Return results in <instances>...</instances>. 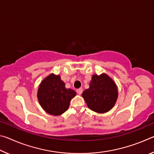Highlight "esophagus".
Returning <instances> with one entry per match:
<instances>
[{
    "instance_id": "34e87169",
    "label": "esophagus",
    "mask_w": 154,
    "mask_h": 154,
    "mask_svg": "<svg viewBox=\"0 0 154 154\" xmlns=\"http://www.w3.org/2000/svg\"><path fill=\"white\" fill-rule=\"evenodd\" d=\"M77 92L79 95L82 94V92H83V89H82V88H79V89L77 90Z\"/></svg>"
}]
</instances>
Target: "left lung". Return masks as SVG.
I'll list each match as a JSON object with an SVG mask.
<instances>
[{"label":"left lung","instance_id":"left-lung-1","mask_svg":"<svg viewBox=\"0 0 154 154\" xmlns=\"http://www.w3.org/2000/svg\"><path fill=\"white\" fill-rule=\"evenodd\" d=\"M82 97L91 110L105 113L116 105L118 97V86L107 74H94L90 82L89 88L82 93Z\"/></svg>","mask_w":154,"mask_h":154}]
</instances>
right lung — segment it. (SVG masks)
<instances>
[{
    "mask_svg": "<svg viewBox=\"0 0 154 154\" xmlns=\"http://www.w3.org/2000/svg\"><path fill=\"white\" fill-rule=\"evenodd\" d=\"M76 96L72 89L65 88L60 75L51 73L38 85L37 98L41 107L52 116H60L68 110L71 99Z\"/></svg>",
    "mask_w": 154,
    "mask_h": 154,
    "instance_id": "1",
    "label": "right lung"
}]
</instances>
